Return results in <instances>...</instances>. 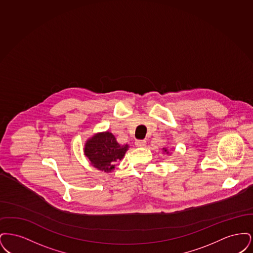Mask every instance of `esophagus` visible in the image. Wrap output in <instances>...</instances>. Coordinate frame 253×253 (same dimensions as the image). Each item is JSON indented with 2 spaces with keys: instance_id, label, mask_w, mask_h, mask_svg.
Returning a JSON list of instances; mask_svg holds the SVG:
<instances>
[{
  "instance_id": "esophagus-1",
  "label": "esophagus",
  "mask_w": 253,
  "mask_h": 253,
  "mask_svg": "<svg viewBox=\"0 0 253 253\" xmlns=\"http://www.w3.org/2000/svg\"><path fill=\"white\" fill-rule=\"evenodd\" d=\"M135 146L136 147H145L146 146V140L143 139H138L135 141Z\"/></svg>"
}]
</instances>
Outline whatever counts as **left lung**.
Returning a JSON list of instances; mask_svg holds the SVG:
<instances>
[{
	"instance_id": "obj_1",
	"label": "left lung",
	"mask_w": 253,
	"mask_h": 253,
	"mask_svg": "<svg viewBox=\"0 0 253 253\" xmlns=\"http://www.w3.org/2000/svg\"><path fill=\"white\" fill-rule=\"evenodd\" d=\"M164 150H165V152H166V151H167V150H166V149H164Z\"/></svg>"
}]
</instances>
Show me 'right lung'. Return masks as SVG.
Instances as JSON below:
<instances>
[{"mask_svg": "<svg viewBox=\"0 0 253 253\" xmlns=\"http://www.w3.org/2000/svg\"><path fill=\"white\" fill-rule=\"evenodd\" d=\"M127 150L128 145L119 144L114 134L105 132L89 139L85 144L84 153L95 168L109 172L123 158Z\"/></svg>", "mask_w": 253, "mask_h": 253, "instance_id": "right-lung-1", "label": "right lung"}]
</instances>
